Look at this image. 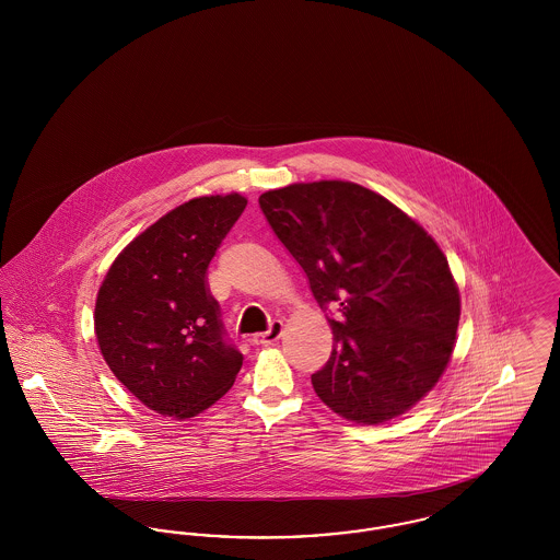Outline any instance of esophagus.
I'll return each instance as SVG.
<instances>
[{"label": "esophagus", "instance_id": "obj_1", "mask_svg": "<svg viewBox=\"0 0 560 560\" xmlns=\"http://www.w3.org/2000/svg\"><path fill=\"white\" fill-rule=\"evenodd\" d=\"M281 334H283V323L275 319L268 325L267 331H265V334H256V336L252 338V342H254L256 347H268V345H275V342L281 338Z\"/></svg>", "mask_w": 560, "mask_h": 560}]
</instances>
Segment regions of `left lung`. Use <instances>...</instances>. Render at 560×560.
<instances>
[{
    "instance_id": "left-lung-1",
    "label": "left lung",
    "mask_w": 560,
    "mask_h": 560,
    "mask_svg": "<svg viewBox=\"0 0 560 560\" xmlns=\"http://www.w3.org/2000/svg\"><path fill=\"white\" fill-rule=\"evenodd\" d=\"M258 203L320 308L340 313L327 317L331 357L311 375L317 397L357 424L393 420L427 397L459 323L436 241L382 195L345 180L267 190Z\"/></svg>"
}]
</instances>
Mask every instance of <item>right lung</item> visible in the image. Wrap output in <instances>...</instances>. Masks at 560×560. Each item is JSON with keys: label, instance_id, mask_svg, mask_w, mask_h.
Segmentation results:
<instances>
[{"label": "right lung", "instance_id": "right-lung-1", "mask_svg": "<svg viewBox=\"0 0 560 560\" xmlns=\"http://www.w3.org/2000/svg\"><path fill=\"white\" fill-rule=\"evenodd\" d=\"M247 199L197 197L161 215L115 258L98 290L94 329L110 372L149 409L192 418L235 382L208 267Z\"/></svg>", "mask_w": 560, "mask_h": 560}]
</instances>
